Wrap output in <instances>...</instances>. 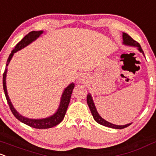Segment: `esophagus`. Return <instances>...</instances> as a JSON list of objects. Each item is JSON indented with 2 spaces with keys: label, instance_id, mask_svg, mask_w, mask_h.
I'll use <instances>...</instances> for the list:
<instances>
[{
  "label": "esophagus",
  "instance_id": "obj_1",
  "mask_svg": "<svg viewBox=\"0 0 156 156\" xmlns=\"http://www.w3.org/2000/svg\"><path fill=\"white\" fill-rule=\"evenodd\" d=\"M79 80H81V81H83V80H84V78H83V76H81V78H80Z\"/></svg>",
  "mask_w": 156,
  "mask_h": 156
}]
</instances>
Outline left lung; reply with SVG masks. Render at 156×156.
Returning <instances> with one entry per match:
<instances>
[{
    "instance_id": "1",
    "label": "left lung",
    "mask_w": 156,
    "mask_h": 156,
    "mask_svg": "<svg viewBox=\"0 0 156 156\" xmlns=\"http://www.w3.org/2000/svg\"><path fill=\"white\" fill-rule=\"evenodd\" d=\"M122 39H123V42H122V43H123L124 45H129V46L137 47V48H138L137 49L139 50V51L141 52V53L144 55V51L142 50L140 44H139L137 42H136L135 40H134V39H132L129 34H126V33H122ZM87 102L88 106H89L91 114L93 117V119H95L96 122H97L98 123L100 124V125L106 126V127L112 128V129H124V128L128 127V126H130L131 124H132V123H129L123 126H117V125H114V124L113 123H111V122H108V121H106L105 119H103V118L99 115V113L97 112V110H96V106H95L94 102H93V98H92L90 93H89V94L87 95Z\"/></svg>"
}]
</instances>
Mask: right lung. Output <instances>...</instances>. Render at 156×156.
I'll use <instances>...</instances> for the list:
<instances>
[{"label": "right lung", "instance_id": "add662e5", "mask_svg": "<svg viewBox=\"0 0 156 156\" xmlns=\"http://www.w3.org/2000/svg\"><path fill=\"white\" fill-rule=\"evenodd\" d=\"M43 33V30H39V31H31L28 34L25 36L17 45H16L15 48L13 49L9 55V57L7 59V62H6V69L4 70V75H3V87H4V91L5 93V96H6V101H7L8 105H9V108H10L11 111L13 114V115L16 117V119H19V121L23 122V123L26 124V125L30 126V127L35 128V129H49V128H52L54 126L58 125L60 122L65 117L66 112L67 108H68L69 104L70 99H71L72 93H73V90L75 87V84L73 83H70L66 88H65L64 91H63V94H62L61 99H60V105H59L58 109L56 111L55 114H53L51 117L44 118V119H29V118L24 117L19 114L17 112L14 107H13L12 104L11 103L10 99H9V96L7 93V90H6V73H7V66L9 65V62H10L11 59L14 55V53L17 52L18 51L21 50V49L24 48L31 42H34L36 40L41 34Z\"/></svg>", "mask_w": 156, "mask_h": 156}]
</instances>
